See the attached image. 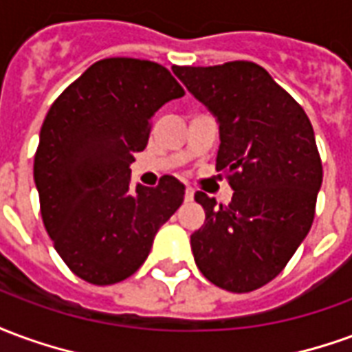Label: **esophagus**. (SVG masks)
I'll return each instance as SVG.
<instances>
[{"label":"esophagus","mask_w":352,"mask_h":352,"mask_svg":"<svg viewBox=\"0 0 352 352\" xmlns=\"http://www.w3.org/2000/svg\"><path fill=\"white\" fill-rule=\"evenodd\" d=\"M184 199H186V201H192V199H194V188H192V186H186V190H184Z\"/></svg>","instance_id":"esophagus-1"}]
</instances>
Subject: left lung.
Listing matches in <instances>:
<instances>
[{
	"instance_id": "8db88e82",
	"label": "left lung",
	"mask_w": 352,
	"mask_h": 352,
	"mask_svg": "<svg viewBox=\"0 0 352 352\" xmlns=\"http://www.w3.org/2000/svg\"><path fill=\"white\" fill-rule=\"evenodd\" d=\"M171 69L217 116V171L234 190L228 206L196 192L206 224L190 236L194 260L217 287L251 292L283 272L313 224L322 184L313 126L258 64Z\"/></svg>"
}]
</instances>
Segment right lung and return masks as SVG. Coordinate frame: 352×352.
<instances>
[{
	"label": "right lung",
	"mask_w": 352,
	"mask_h": 352,
	"mask_svg": "<svg viewBox=\"0 0 352 352\" xmlns=\"http://www.w3.org/2000/svg\"><path fill=\"white\" fill-rule=\"evenodd\" d=\"M181 96L164 65L105 58L50 105L34 160L43 224L87 283L105 287L133 275L183 204L184 184L171 175L154 188L130 186L133 153L146 146L154 113Z\"/></svg>",
	"instance_id": "obj_1"
}]
</instances>
